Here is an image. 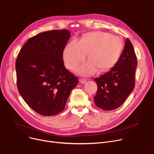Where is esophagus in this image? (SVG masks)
<instances>
[{"mask_svg": "<svg viewBox=\"0 0 154 154\" xmlns=\"http://www.w3.org/2000/svg\"><path fill=\"white\" fill-rule=\"evenodd\" d=\"M80 82L81 84H85L87 82V80L85 79H80Z\"/></svg>", "mask_w": 154, "mask_h": 154, "instance_id": "1", "label": "esophagus"}]
</instances>
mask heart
<instances>
[{
  "label": "heart",
  "mask_w": 154,
  "mask_h": 154,
  "mask_svg": "<svg viewBox=\"0 0 154 154\" xmlns=\"http://www.w3.org/2000/svg\"><path fill=\"white\" fill-rule=\"evenodd\" d=\"M124 50L120 37L107 32L97 31L85 34L80 40L76 38L64 48L63 59L66 66L71 70L84 60L88 53V60L80 66L77 72L82 75H91L99 69L107 71L118 62Z\"/></svg>",
  "instance_id": "obj_1"
}]
</instances>
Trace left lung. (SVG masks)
Returning <instances> with one entry per match:
<instances>
[{"instance_id":"left-lung-1","label":"left lung","mask_w":154,"mask_h":154,"mask_svg":"<svg viewBox=\"0 0 154 154\" xmlns=\"http://www.w3.org/2000/svg\"><path fill=\"white\" fill-rule=\"evenodd\" d=\"M137 65L133 45L127 38L117 64L110 71L94 79L97 84L94 98L97 106L104 110H112L122 105L134 88Z\"/></svg>"}]
</instances>
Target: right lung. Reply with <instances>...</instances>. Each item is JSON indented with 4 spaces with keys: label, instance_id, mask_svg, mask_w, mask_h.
<instances>
[{
    "label": "right lung",
    "instance_id": "right-lung-1",
    "mask_svg": "<svg viewBox=\"0 0 154 154\" xmlns=\"http://www.w3.org/2000/svg\"><path fill=\"white\" fill-rule=\"evenodd\" d=\"M70 37L66 29L30 38L15 62L18 91L28 106L44 116L62 112L79 79L64 67L63 51Z\"/></svg>",
    "mask_w": 154,
    "mask_h": 154
}]
</instances>
